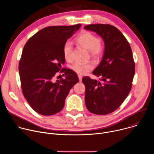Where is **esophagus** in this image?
Segmentation results:
<instances>
[{"mask_svg": "<svg viewBox=\"0 0 154 154\" xmlns=\"http://www.w3.org/2000/svg\"><path fill=\"white\" fill-rule=\"evenodd\" d=\"M78 77H79V81L81 82L82 81V76L81 75H78Z\"/></svg>", "mask_w": 154, "mask_h": 154, "instance_id": "obj_1", "label": "esophagus"}]
</instances>
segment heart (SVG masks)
I'll use <instances>...</instances> for the list:
<instances>
[{
    "label": "heart",
    "instance_id": "heart-1",
    "mask_svg": "<svg viewBox=\"0 0 154 154\" xmlns=\"http://www.w3.org/2000/svg\"><path fill=\"white\" fill-rule=\"evenodd\" d=\"M76 42L82 47L89 51L90 56L95 60H99L104 54L105 45L103 42L94 33L89 31H85L75 38ZM73 48L71 42L64 44L63 48V54L64 59L72 61ZM94 68L91 62L75 63L72 66V69L78 74L84 75L91 71Z\"/></svg>",
    "mask_w": 154,
    "mask_h": 154
}]
</instances>
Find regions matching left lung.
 Listing matches in <instances>:
<instances>
[{
  "instance_id": "obj_1",
  "label": "left lung",
  "mask_w": 154,
  "mask_h": 154,
  "mask_svg": "<svg viewBox=\"0 0 154 154\" xmlns=\"http://www.w3.org/2000/svg\"><path fill=\"white\" fill-rule=\"evenodd\" d=\"M96 32L103 39L105 52L93 74L103 82L84 77L85 104L91 113L105 115L118 109L128 95L135 72L129 43L124 35L110 24H96L84 27Z\"/></svg>"
}]
</instances>
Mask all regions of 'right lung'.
Returning <instances> with one entry per match:
<instances>
[{
	"instance_id": "add662e5",
	"label": "right lung",
	"mask_w": 154,
	"mask_h": 154,
	"mask_svg": "<svg viewBox=\"0 0 154 154\" xmlns=\"http://www.w3.org/2000/svg\"><path fill=\"white\" fill-rule=\"evenodd\" d=\"M80 24L49 26L33 35L26 42L19 63L21 88L30 106L44 116L62 110L70 90L79 82L75 72L61 68L65 63L63 48ZM66 78L54 82L57 72Z\"/></svg>"
}]
</instances>
